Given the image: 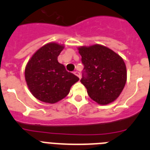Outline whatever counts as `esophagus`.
Listing matches in <instances>:
<instances>
[{
    "instance_id": "esophagus-1",
    "label": "esophagus",
    "mask_w": 150,
    "mask_h": 150,
    "mask_svg": "<svg viewBox=\"0 0 150 150\" xmlns=\"http://www.w3.org/2000/svg\"><path fill=\"white\" fill-rule=\"evenodd\" d=\"M74 74H75V75H76V76H77L80 79V76H81V75H80V73L78 72V71H75V72H74Z\"/></svg>"
}]
</instances>
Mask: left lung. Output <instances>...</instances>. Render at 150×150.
Instances as JSON below:
<instances>
[{
  "instance_id": "8db88e82",
  "label": "left lung",
  "mask_w": 150,
  "mask_h": 150,
  "mask_svg": "<svg viewBox=\"0 0 150 150\" xmlns=\"http://www.w3.org/2000/svg\"><path fill=\"white\" fill-rule=\"evenodd\" d=\"M84 71L81 82L88 95L101 105L114 101L127 80L126 66L120 55L102 45L78 48Z\"/></svg>"
}]
</instances>
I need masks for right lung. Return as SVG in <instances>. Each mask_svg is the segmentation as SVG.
Wrapping results in <instances>:
<instances>
[{
    "label": "right lung",
    "mask_w": 150,
    "mask_h": 150,
    "mask_svg": "<svg viewBox=\"0 0 150 150\" xmlns=\"http://www.w3.org/2000/svg\"><path fill=\"white\" fill-rule=\"evenodd\" d=\"M64 46L50 43L36 52L28 62L25 76L28 87L36 98L54 104L65 98L79 78L66 71L58 62Z\"/></svg>",
    "instance_id": "add662e5"
}]
</instances>
